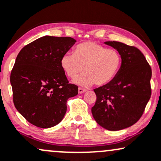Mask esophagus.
<instances>
[{"label": "esophagus", "instance_id": "34e87169", "mask_svg": "<svg viewBox=\"0 0 161 161\" xmlns=\"http://www.w3.org/2000/svg\"><path fill=\"white\" fill-rule=\"evenodd\" d=\"M86 92V89H82V88H79V89H78V92H79V94H82V93H85Z\"/></svg>", "mask_w": 161, "mask_h": 161}]
</instances>
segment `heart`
Segmentation results:
<instances>
[{"mask_svg":"<svg viewBox=\"0 0 161 161\" xmlns=\"http://www.w3.org/2000/svg\"><path fill=\"white\" fill-rule=\"evenodd\" d=\"M60 64L66 75L75 78L83 70L82 75L72 82L88 87L95 83L98 86L110 83L117 75L121 64V55L117 50L107 49L95 42H86L79 45L75 53H66Z\"/></svg>","mask_w":161,"mask_h":161,"instance_id":"heart-1","label":"heart"}]
</instances>
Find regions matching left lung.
I'll list each match as a JSON object with an SVG mask.
<instances>
[{
    "label": "left lung",
    "mask_w": 161,
    "mask_h": 161,
    "mask_svg": "<svg viewBox=\"0 0 161 161\" xmlns=\"http://www.w3.org/2000/svg\"><path fill=\"white\" fill-rule=\"evenodd\" d=\"M121 55V64L110 83L94 89L92 113L97 123L109 130L131 126L140 119L151 98V69L138 49L117 41L104 43Z\"/></svg>",
    "instance_id": "left-lung-1"
}]
</instances>
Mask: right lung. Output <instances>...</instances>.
I'll list each match as a JSON object with an SVG mask.
<instances>
[{
	"instance_id": "1",
	"label": "right lung",
	"mask_w": 161,
	"mask_h": 161,
	"mask_svg": "<svg viewBox=\"0 0 161 161\" xmlns=\"http://www.w3.org/2000/svg\"><path fill=\"white\" fill-rule=\"evenodd\" d=\"M76 40L44 36L20 51L10 74L13 100L19 113L41 128L58 125L66 112L68 98L78 95L69 83L60 60Z\"/></svg>"
}]
</instances>
